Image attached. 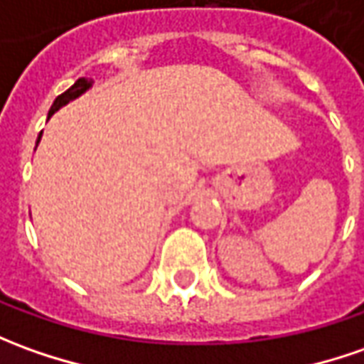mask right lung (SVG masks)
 Returning a JSON list of instances; mask_svg holds the SVG:
<instances>
[{"instance_id": "add662e5", "label": "right lung", "mask_w": 364, "mask_h": 364, "mask_svg": "<svg viewBox=\"0 0 364 364\" xmlns=\"http://www.w3.org/2000/svg\"><path fill=\"white\" fill-rule=\"evenodd\" d=\"M93 85V81L87 77H79L71 87L65 91V93H61V95H58L55 97V101H53V105H51V109H49V115H47V119L55 113V111L59 109V107H63V105H68L69 101H73V99H77L81 93H85L89 87ZM39 139H41V133H39V137H37V143H39Z\"/></svg>"}]
</instances>
